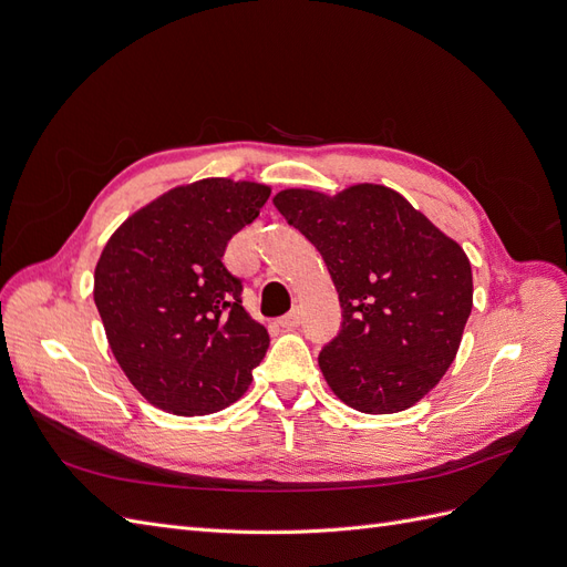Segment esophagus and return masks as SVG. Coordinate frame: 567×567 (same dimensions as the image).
Instances as JSON below:
<instances>
[{"label":"esophagus","mask_w":567,"mask_h":567,"mask_svg":"<svg viewBox=\"0 0 567 567\" xmlns=\"http://www.w3.org/2000/svg\"><path fill=\"white\" fill-rule=\"evenodd\" d=\"M300 321H302L300 310H293V312H288L279 319V326H281V329H296V326H300Z\"/></svg>","instance_id":"obj_1"}]
</instances>
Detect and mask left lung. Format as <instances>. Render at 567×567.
<instances>
[{"label":"left lung","mask_w":567,"mask_h":567,"mask_svg":"<svg viewBox=\"0 0 567 567\" xmlns=\"http://www.w3.org/2000/svg\"><path fill=\"white\" fill-rule=\"evenodd\" d=\"M274 205L315 244L338 290L340 333L319 352L336 398L364 414L414 406L452 367L471 317L466 252L381 184L336 196L284 188Z\"/></svg>","instance_id":"obj_1"}]
</instances>
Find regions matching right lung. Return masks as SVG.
<instances>
[{
    "label": "right lung",
    "mask_w": 567,
    "mask_h": 567,
    "mask_svg": "<svg viewBox=\"0 0 567 567\" xmlns=\"http://www.w3.org/2000/svg\"><path fill=\"white\" fill-rule=\"evenodd\" d=\"M271 188L210 177L175 186L130 215L101 250L94 302L115 362L167 414L234 404L269 333L241 305L221 262L229 238L260 215Z\"/></svg>",
    "instance_id": "add662e5"
}]
</instances>
